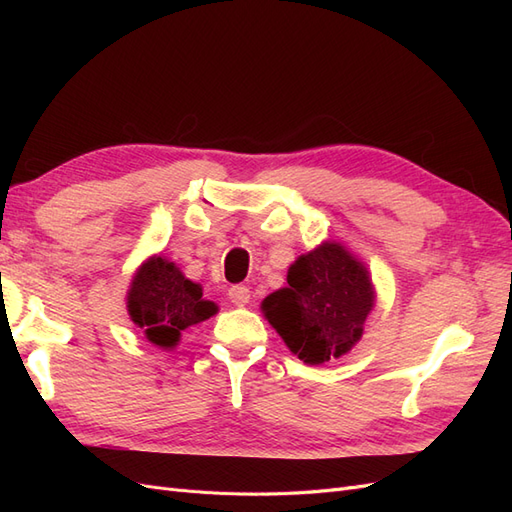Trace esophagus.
I'll use <instances>...</instances> for the list:
<instances>
[{
  "mask_svg": "<svg viewBox=\"0 0 512 512\" xmlns=\"http://www.w3.org/2000/svg\"><path fill=\"white\" fill-rule=\"evenodd\" d=\"M228 299H230L232 303H235L237 307H243V305L250 303V288L243 286V284L232 286V288L228 290Z\"/></svg>",
  "mask_w": 512,
  "mask_h": 512,
  "instance_id": "1",
  "label": "esophagus"
}]
</instances>
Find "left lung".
<instances>
[{
  "instance_id": "obj_1",
  "label": "left lung",
  "mask_w": 512,
  "mask_h": 512,
  "mask_svg": "<svg viewBox=\"0 0 512 512\" xmlns=\"http://www.w3.org/2000/svg\"><path fill=\"white\" fill-rule=\"evenodd\" d=\"M286 282L260 309L292 354L322 365L359 344L376 288L365 262L344 243L322 241L301 254L288 267Z\"/></svg>"
}]
</instances>
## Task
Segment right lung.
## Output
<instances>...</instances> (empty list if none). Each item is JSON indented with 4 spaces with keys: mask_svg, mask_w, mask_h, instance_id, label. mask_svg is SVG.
Listing matches in <instances>:
<instances>
[{
    "mask_svg": "<svg viewBox=\"0 0 512 512\" xmlns=\"http://www.w3.org/2000/svg\"><path fill=\"white\" fill-rule=\"evenodd\" d=\"M126 307L130 320L153 346L177 348L181 333L209 320L220 307L203 297V286L162 254L149 256L132 275Z\"/></svg>",
    "mask_w": 512,
    "mask_h": 512,
    "instance_id": "right-lung-1",
    "label": "right lung"
}]
</instances>
